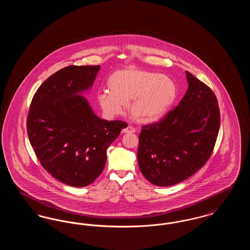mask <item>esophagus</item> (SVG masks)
Returning <instances> with one entry per match:
<instances>
[{
    "label": "esophagus",
    "instance_id": "obj_1",
    "mask_svg": "<svg viewBox=\"0 0 250 250\" xmlns=\"http://www.w3.org/2000/svg\"><path fill=\"white\" fill-rule=\"evenodd\" d=\"M135 132H136V129L133 126H130V125H128L127 127L123 129V133H135Z\"/></svg>",
    "mask_w": 250,
    "mask_h": 250
}]
</instances>
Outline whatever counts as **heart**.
<instances>
[{
	"label": "heart",
	"instance_id": "obj_1",
	"mask_svg": "<svg viewBox=\"0 0 250 250\" xmlns=\"http://www.w3.org/2000/svg\"><path fill=\"white\" fill-rule=\"evenodd\" d=\"M107 89L108 92L98 95L105 114L120 116L127 104L132 118L142 124L161 119L177 96V85L171 78L137 67L112 73L107 80Z\"/></svg>",
	"mask_w": 250,
	"mask_h": 250
}]
</instances>
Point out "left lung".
Here are the masks:
<instances>
[{"label":"left lung","mask_w":250,"mask_h":250,"mask_svg":"<svg viewBox=\"0 0 250 250\" xmlns=\"http://www.w3.org/2000/svg\"><path fill=\"white\" fill-rule=\"evenodd\" d=\"M188 89L177 107L140 133L138 162L143 176L158 187L190 177L210 158L220 126L216 96L186 71Z\"/></svg>","instance_id":"obj_1"}]
</instances>
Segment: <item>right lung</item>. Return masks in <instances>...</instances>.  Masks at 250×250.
Returning <instances> with one entry per match:
<instances>
[{"label":"right lung","instance_id":"right-lung-1","mask_svg":"<svg viewBox=\"0 0 250 250\" xmlns=\"http://www.w3.org/2000/svg\"><path fill=\"white\" fill-rule=\"evenodd\" d=\"M99 65H69L51 75L30 105L27 133L42 167L60 182L75 188L92 184L103 171L107 147L123 121L97 117L80 95L92 87Z\"/></svg>","mask_w":250,"mask_h":250}]
</instances>
